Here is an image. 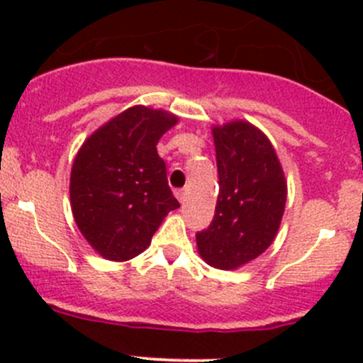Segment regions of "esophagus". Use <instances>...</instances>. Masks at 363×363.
I'll list each match as a JSON object with an SVG mask.
<instances>
[{
    "mask_svg": "<svg viewBox=\"0 0 363 363\" xmlns=\"http://www.w3.org/2000/svg\"><path fill=\"white\" fill-rule=\"evenodd\" d=\"M175 196H177L179 202H184L186 200V189H175Z\"/></svg>",
    "mask_w": 363,
    "mask_h": 363,
    "instance_id": "1",
    "label": "esophagus"
}]
</instances>
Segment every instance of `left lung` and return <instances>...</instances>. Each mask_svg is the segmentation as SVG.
I'll return each mask as SVG.
<instances>
[{"instance_id": "left-lung-1", "label": "left lung", "mask_w": 363, "mask_h": 363, "mask_svg": "<svg viewBox=\"0 0 363 363\" xmlns=\"http://www.w3.org/2000/svg\"><path fill=\"white\" fill-rule=\"evenodd\" d=\"M219 195L214 219L196 233L200 256L221 270L258 258L276 239L286 205V179L276 149L247 121L212 128Z\"/></svg>"}]
</instances>
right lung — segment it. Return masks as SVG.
<instances>
[{
    "label": "right lung",
    "instance_id": "1",
    "mask_svg": "<svg viewBox=\"0 0 363 363\" xmlns=\"http://www.w3.org/2000/svg\"><path fill=\"white\" fill-rule=\"evenodd\" d=\"M179 117L135 105L98 128L77 152L69 202L80 233L112 262L151 244L164 216L179 207L158 156V140Z\"/></svg>",
    "mask_w": 363,
    "mask_h": 363
}]
</instances>
